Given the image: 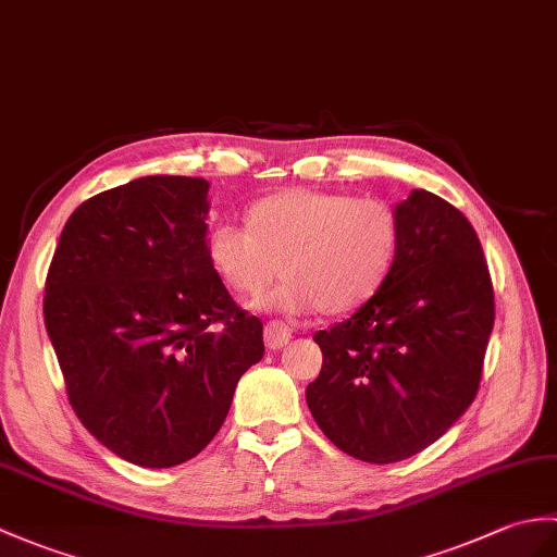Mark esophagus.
Masks as SVG:
<instances>
[{"label":"esophagus","mask_w":557,"mask_h":557,"mask_svg":"<svg viewBox=\"0 0 557 557\" xmlns=\"http://www.w3.org/2000/svg\"><path fill=\"white\" fill-rule=\"evenodd\" d=\"M263 337H265V346L275 351V348H282L292 339V330L284 325L282 320H270L263 330Z\"/></svg>","instance_id":"34e87169"}]
</instances>
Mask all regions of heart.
Masks as SVG:
<instances>
[{"label": "heart", "mask_w": 557, "mask_h": 557, "mask_svg": "<svg viewBox=\"0 0 557 557\" xmlns=\"http://www.w3.org/2000/svg\"><path fill=\"white\" fill-rule=\"evenodd\" d=\"M398 244V215L382 199L287 189L253 201L247 227L218 220L206 235V258L239 296L263 294L282 263L287 280L261 301L268 310L348 313L380 292Z\"/></svg>", "instance_id": "1"}]
</instances>
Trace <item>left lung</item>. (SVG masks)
<instances>
[{"instance_id":"1","label":"left lung","mask_w":557,"mask_h":557,"mask_svg":"<svg viewBox=\"0 0 557 557\" xmlns=\"http://www.w3.org/2000/svg\"><path fill=\"white\" fill-rule=\"evenodd\" d=\"M400 244L389 277L330 330L308 408L358 460H406L448 432L480 389L494 330V284L470 220L426 189L396 206Z\"/></svg>"}]
</instances>
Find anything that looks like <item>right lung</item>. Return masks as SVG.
<instances>
[{"label":"right lung","instance_id":"add662e5","mask_svg":"<svg viewBox=\"0 0 557 557\" xmlns=\"http://www.w3.org/2000/svg\"><path fill=\"white\" fill-rule=\"evenodd\" d=\"M209 183L149 175L71 213L45 282V327L77 420L115 456L173 468L209 446L263 322L206 258Z\"/></svg>","mask_w":557,"mask_h":557}]
</instances>
